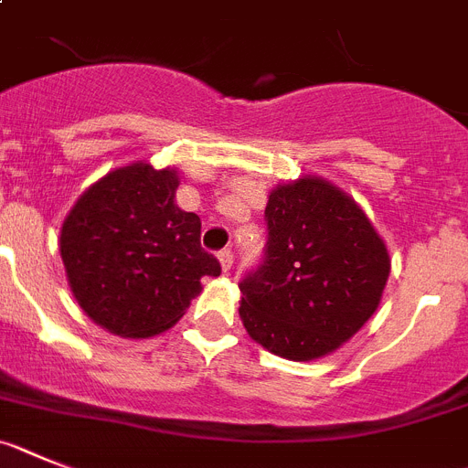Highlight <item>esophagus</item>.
<instances>
[{"mask_svg":"<svg viewBox=\"0 0 468 468\" xmlns=\"http://www.w3.org/2000/svg\"><path fill=\"white\" fill-rule=\"evenodd\" d=\"M218 261H221V268L229 273L230 268H233V250H221L218 251Z\"/></svg>","mask_w":468,"mask_h":468,"instance_id":"34e87169","label":"esophagus"}]
</instances>
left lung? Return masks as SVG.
I'll return each instance as SVG.
<instances>
[{
  "label": "left lung",
  "instance_id": "8db88e82",
  "mask_svg": "<svg viewBox=\"0 0 468 468\" xmlns=\"http://www.w3.org/2000/svg\"><path fill=\"white\" fill-rule=\"evenodd\" d=\"M266 245L239 280V315L263 348L315 360L377 311L391 261L356 202L323 178L280 186L266 205Z\"/></svg>",
  "mask_w": 468,
  "mask_h": 468
}]
</instances>
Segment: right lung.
<instances>
[{
	"label": "right lung",
	"instance_id": "add662e5",
	"mask_svg": "<svg viewBox=\"0 0 468 468\" xmlns=\"http://www.w3.org/2000/svg\"><path fill=\"white\" fill-rule=\"evenodd\" d=\"M176 174L122 166L77 200L60 230L72 294L93 323L120 336L169 330L221 263L200 245V217L178 209Z\"/></svg>",
	"mask_w": 468,
	"mask_h": 468
}]
</instances>
